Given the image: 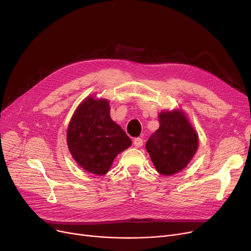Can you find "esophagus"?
<instances>
[{
  "instance_id": "34e87169",
  "label": "esophagus",
  "mask_w": 251,
  "mask_h": 251,
  "mask_svg": "<svg viewBox=\"0 0 251 251\" xmlns=\"http://www.w3.org/2000/svg\"><path fill=\"white\" fill-rule=\"evenodd\" d=\"M142 143H143V140L140 137H136L133 140V144H134L135 148H140L142 146Z\"/></svg>"
}]
</instances>
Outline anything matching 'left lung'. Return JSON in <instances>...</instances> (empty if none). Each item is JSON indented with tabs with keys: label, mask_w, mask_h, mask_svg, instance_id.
I'll use <instances>...</instances> for the list:
<instances>
[{
	"label": "left lung",
	"mask_w": 251,
	"mask_h": 251,
	"mask_svg": "<svg viewBox=\"0 0 251 251\" xmlns=\"http://www.w3.org/2000/svg\"><path fill=\"white\" fill-rule=\"evenodd\" d=\"M159 123L146 148L157 172L170 176L188 165L199 148V138L182 112H162Z\"/></svg>",
	"instance_id": "left-lung-1"
}]
</instances>
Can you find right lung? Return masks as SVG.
I'll return each instance as SVG.
<instances>
[{
  "instance_id": "1",
  "label": "right lung",
  "mask_w": 251,
  "mask_h": 251,
  "mask_svg": "<svg viewBox=\"0 0 251 251\" xmlns=\"http://www.w3.org/2000/svg\"><path fill=\"white\" fill-rule=\"evenodd\" d=\"M67 143L79 166L89 173L103 175L116 155L131 146V140L111 119L109 101L88 98L71 119Z\"/></svg>"
}]
</instances>
